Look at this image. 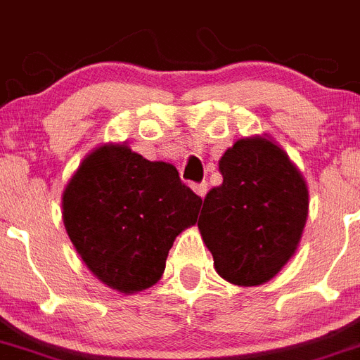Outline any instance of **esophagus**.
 Returning <instances> with one entry per match:
<instances>
[{
  "label": "esophagus",
  "mask_w": 360,
  "mask_h": 360,
  "mask_svg": "<svg viewBox=\"0 0 360 360\" xmlns=\"http://www.w3.org/2000/svg\"><path fill=\"white\" fill-rule=\"evenodd\" d=\"M193 192L197 193L199 197L206 195V192H208V183H199V184H193Z\"/></svg>",
  "instance_id": "esophagus-1"
}]
</instances>
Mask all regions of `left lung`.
<instances>
[{
	"label": "left lung",
	"mask_w": 360,
	"mask_h": 360,
	"mask_svg": "<svg viewBox=\"0 0 360 360\" xmlns=\"http://www.w3.org/2000/svg\"><path fill=\"white\" fill-rule=\"evenodd\" d=\"M219 170L222 184L204 197L200 236L224 280L262 285L296 252L309 217V188L283 148L265 136L235 141Z\"/></svg>",
	"instance_id": "8db88e82"
}]
</instances>
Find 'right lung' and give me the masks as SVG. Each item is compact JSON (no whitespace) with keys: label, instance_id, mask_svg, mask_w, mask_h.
I'll list each match as a JSON object with an SVG mask.
<instances>
[{"label":"right lung","instance_id":"add662e5","mask_svg":"<svg viewBox=\"0 0 360 360\" xmlns=\"http://www.w3.org/2000/svg\"><path fill=\"white\" fill-rule=\"evenodd\" d=\"M200 204L174 165L108 143L87 154L66 184L63 220L87 269L134 294L160 281L176 236L195 224Z\"/></svg>","mask_w":360,"mask_h":360}]
</instances>
